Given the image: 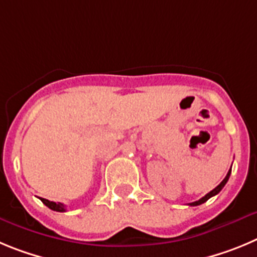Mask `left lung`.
Instances as JSON below:
<instances>
[{
    "instance_id": "obj_1",
    "label": "left lung",
    "mask_w": 257,
    "mask_h": 257,
    "mask_svg": "<svg viewBox=\"0 0 257 257\" xmlns=\"http://www.w3.org/2000/svg\"><path fill=\"white\" fill-rule=\"evenodd\" d=\"M230 172H232V170H229V172H228V174H226V177L224 178L223 180H221V183L219 184L218 187H215V188L212 189V191H210L209 193H207V195H205V196H203L202 198H200V200H198V201H195V202H191V203H188L189 206H197V205H201V203L206 202V201L209 200V198H211L212 196L218 195L219 192H220L221 189H223V187L225 186V184H226V182H228V179H229V177H230Z\"/></svg>"
}]
</instances>
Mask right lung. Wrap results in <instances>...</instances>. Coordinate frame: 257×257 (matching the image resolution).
<instances>
[{"label": "right lung", "instance_id": "add662e5", "mask_svg": "<svg viewBox=\"0 0 257 257\" xmlns=\"http://www.w3.org/2000/svg\"><path fill=\"white\" fill-rule=\"evenodd\" d=\"M39 200L42 201V202L45 203L48 209L54 210V211H59V212L66 211L65 205H64V203H61V202L56 203V202H54V201H48V200H46V198H42V197H39Z\"/></svg>", "mask_w": 257, "mask_h": 257}]
</instances>
